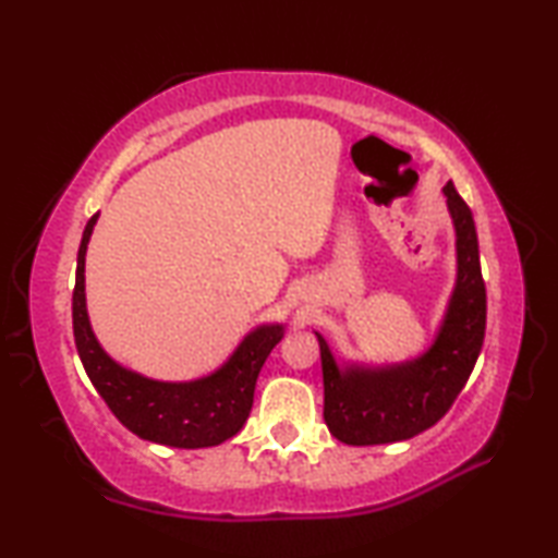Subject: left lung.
<instances>
[{
  "mask_svg": "<svg viewBox=\"0 0 558 558\" xmlns=\"http://www.w3.org/2000/svg\"><path fill=\"white\" fill-rule=\"evenodd\" d=\"M456 226L458 278L433 344L418 359L389 366H339L317 335L325 381V423L347 446L409 440L442 418L468 384L483 349L487 292L470 206L452 182L442 186Z\"/></svg>",
  "mask_w": 558,
  "mask_h": 558,
  "instance_id": "obj_1",
  "label": "left lung"
}]
</instances>
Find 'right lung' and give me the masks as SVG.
Here are the masks:
<instances>
[{"instance_id":"right-lung-1","label":"right lung","mask_w":558,"mask_h":558,"mask_svg":"<svg viewBox=\"0 0 558 558\" xmlns=\"http://www.w3.org/2000/svg\"><path fill=\"white\" fill-rule=\"evenodd\" d=\"M98 214L90 216L78 248L73 288V337L96 391L128 430L169 448H211L243 428L258 374L286 327L260 325L243 337L221 369L194 381H157L130 372L106 354L86 310V251Z\"/></svg>"}]
</instances>
